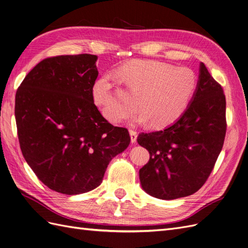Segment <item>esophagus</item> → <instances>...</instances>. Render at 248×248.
I'll return each instance as SVG.
<instances>
[{
    "label": "esophagus",
    "instance_id": "esophagus-1",
    "mask_svg": "<svg viewBox=\"0 0 248 248\" xmlns=\"http://www.w3.org/2000/svg\"><path fill=\"white\" fill-rule=\"evenodd\" d=\"M130 136H131L132 143H135L136 140H137V132L134 130H130Z\"/></svg>",
    "mask_w": 248,
    "mask_h": 248
}]
</instances>
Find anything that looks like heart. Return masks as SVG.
I'll return each instance as SVG.
<instances>
[{"mask_svg": "<svg viewBox=\"0 0 248 248\" xmlns=\"http://www.w3.org/2000/svg\"><path fill=\"white\" fill-rule=\"evenodd\" d=\"M119 75L142 111L135 122L149 121L154 127H164L176 121L197 86L193 70L156 61L131 62L122 68ZM93 95L103 116L112 124H121L137 111V104L117 94L108 75L95 82Z\"/></svg>", "mask_w": 248, "mask_h": 248, "instance_id": "heart-1", "label": "heart"}]
</instances>
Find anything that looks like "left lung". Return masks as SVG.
I'll use <instances>...</instances> for the list:
<instances>
[{
  "label": "left lung",
  "instance_id": "1",
  "mask_svg": "<svg viewBox=\"0 0 248 248\" xmlns=\"http://www.w3.org/2000/svg\"><path fill=\"white\" fill-rule=\"evenodd\" d=\"M226 131L225 93L201 62L197 91L185 113L165 130L137 137L150 156L139 171L143 189L162 200L195 194L213 170Z\"/></svg>",
  "mask_w": 248,
  "mask_h": 248
}]
</instances>
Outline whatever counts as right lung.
Returning a JSON list of instances; mask_svg holds the SVG:
<instances>
[{
	"mask_svg": "<svg viewBox=\"0 0 248 248\" xmlns=\"http://www.w3.org/2000/svg\"><path fill=\"white\" fill-rule=\"evenodd\" d=\"M97 59L89 53L47 58L15 94L22 155L47 187L63 195L99 186L111 159L131 141L125 127L109 124L94 105Z\"/></svg>",
	"mask_w": 248,
	"mask_h": 248,
	"instance_id": "obj_1",
	"label": "right lung"
}]
</instances>
